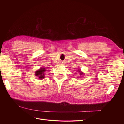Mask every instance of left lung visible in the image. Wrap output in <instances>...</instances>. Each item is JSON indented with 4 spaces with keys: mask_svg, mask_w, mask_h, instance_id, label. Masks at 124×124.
Listing matches in <instances>:
<instances>
[{
    "mask_svg": "<svg viewBox=\"0 0 124 124\" xmlns=\"http://www.w3.org/2000/svg\"><path fill=\"white\" fill-rule=\"evenodd\" d=\"M78 72H79V73H80V77H83V76H84V73L82 72V71H81V69H78Z\"/></svg>",
    "mask_w": 124,
    "mask_h": 124,
    "instance_id": "left-lung-1",
    "label": "left lung"
}]
</instances>
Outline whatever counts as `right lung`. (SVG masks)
Segmentation results:
<instances>
[{"label":"right lung","mask_w":124,"mask_h":124,"mask_svg":"<svg viewBox=\"0 0 124 124\" xmlns=\"http://www.w3.org/2000/svg\"><path fill=\"white\" fill-rule=\"evenodd\" d=\"M47 68H45V67H41V68L36 71L35 72V76L38 77L40 80H42L45 78V74L44 72L46 71Z\"/></svg>","instance_id":"right-lung-1"}]
</instances>
